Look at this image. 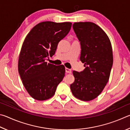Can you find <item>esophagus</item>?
Returning <instances> with one entry per match:
<instances>
[{"label":"esophagus","mask_w":130,"mask_h":130,"mask_svg":"<svg viewBox=\"0 0 130 130\" xmlns=\"http://www.w3.org/2000/svg\"><path fill=\"white\" fill-rule=\"evenodd\" d=\"M65 70H66V73H69V74L71 73V70L69 69H68V68H66Z\"/></svg>","instance_id":"esophagus-1"}]
</instances>
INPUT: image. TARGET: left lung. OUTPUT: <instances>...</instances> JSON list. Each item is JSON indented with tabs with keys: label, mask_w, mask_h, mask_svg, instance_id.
I'll return each mask as SVG.
<instances>
[{
	"label": "left lung",
	"mask_w": 130,
	"mask_h": 130,
	"mask_svg": "<svg viewBox=\"0 0 130 130\" xmlns=\"http://www.w3.org/2000/svg\"><path fill=\"white\" fill-rule=\"evenodd\" d=\"M73 29L80 42V59L83 71H73L74 82L70 85L74 96L90 101L101 94L110 78L113 64L112 45L108 36L92 22H75Z\"/></svg>",
	"instance_id": "8db88e82"
}]
</instances>
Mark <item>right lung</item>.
<instances>
[{"label": "right lung", "instance_id": "add662e5", "mask_svg": "<svg viewBox=\"0 0 130 130\" xmlns=\"http://www.w3.org/2000/svg\"><path fill=\"white\" fill-rule=\"evenodd\" d=\"M71 22H43L34 26L23 43L18 60V71L29 95L43 101L54 96L65 75L63 65L47 63L55 53L59 42L71 29Z\"/></svg>", "mask_w": 130, "mask_h": 130}]
</instances>
